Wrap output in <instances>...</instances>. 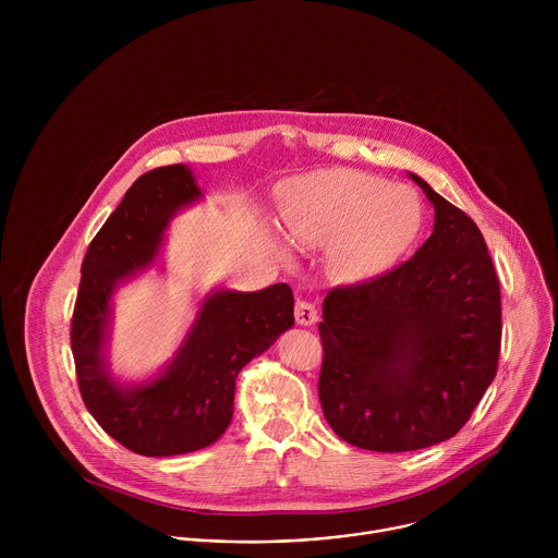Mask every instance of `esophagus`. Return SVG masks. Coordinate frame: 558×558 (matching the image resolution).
I'll return each instance as SVG.
<instances>
[{"label": "esophagus", "instance_id": "34e87169", "mask_svg": "<svg viewBox=\"0 0 558 558\" xmlns=\"http://www.w3.org/2000/svg\"><path fill=\"white\" fill-rule=\"evenodd\" d=\"M295 323L302 327H308L317 320V308L311 300H295Z\"/></svg>", "mask_w": 558, "mask_h": 558}]
</instances>
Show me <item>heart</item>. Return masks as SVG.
<instances>
[{
    "label": "heart",
    "instance_id": "b5f03b06",
    "mask_svg": "<svg viewBox=\"0 0 558 558\" xmlns=\"http://www.w3.org/2000/svg\"><path fill=\"white\" fill-rule=\"evenodd\" d=\"M293 243L329 247V269L360 282L390 267L420 229V203L407 187L355 170H325L295 179L282 196Z\"/></svg>",
    "mask_w": 558,
    "mask_h": 558
}]
</instances>
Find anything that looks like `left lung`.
I'll list each match as a JSON object with an SVG mask.
<instances>
[{"label":"left lung","instance_id":"obj_1","mask_svg":"<svg viewBox=\"0 0 558 558\" xmlns=\"http://www.w3.org/2000/svg\"><path fill=\"white\" fill-rule=\"evenodd\" d=\"M435 207L415 256L336 287L317 325L323 413L349 444L407 452L454 437L497 375L501 291L474 220L411 174Z\"/></svg>","mask_w":558,"mask_h":558}]
</instances>
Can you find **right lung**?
<instances>
[{"mask_svg":"<svg viewBox=\"0 0 558 558\" xmlns=\"http://www.w3.org/2000/svg\"><path fill=\"white\" fill-rule=\"evenodd\" d=\"M198 196L185 166L138 177L93 238L72 311L70 347L82 400L112 439L145 457L214 444L231 422L238 373L295 323L293 293L284 282L254 293L216 291L161 377L136 388L110 379L101 351L114 284L154 263L174 211Z\"/></svg>","mask_w":558,"mask_h":558,"instance_id":"add662e5","label":"right lung"}]
</instances>
